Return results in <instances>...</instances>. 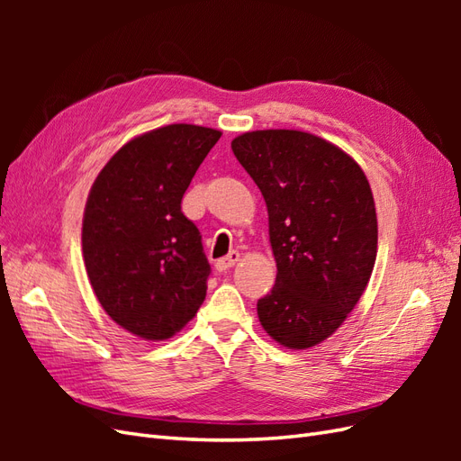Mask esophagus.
Listing matches in <instances>:
<instances>
[{
    "mask_svg": "<svg viewBox=\"0 0 461 461\" xmlns=\"http://www.w3.org/2000/svg\"><path fill=\"white\" fill-rule=\"evenodd\" d=\"M240 261V254L239 252H236V249H234V252H230L229 256H225V258H221V259H217V263H215V269L217 271H227V269H230L232 267V265H236V263H239Z\"/></svg>",
    "mask_w": 461,
    "mask_h": 461,
    "instance_id": "esophagus-1",
    "label": "esophagus"
}]
</instances>
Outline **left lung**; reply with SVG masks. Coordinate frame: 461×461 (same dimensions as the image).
Listing matches in <instances>:
<instances>
[{"label": "left lung", "mask_w": 461, "mask_h": 461, "mask_svg": "<svg viewBox=\"0 0 461 461\" xmlns=\"http://www.w3.org/2000/svg\"><path fill=\"white\" fill-rule=\"evenodd\" d=\"M269 213L276 281L258 302L273 340L305 350L329 339L369 283L376 212L361 167L303 131H254L230 142Z\"/></svg>", "instance_id": "obj_1"}]
</instances>
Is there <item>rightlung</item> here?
<instances>
[{"mask_svg":"<svg viewBox=\"0 0 461 461\" xmlns=\"http://www.w3.org/2000/svg\"><path fill=\"white\" fill-rule=\"evenodd\" d=\"M221 131L167 124L124 144L90 188L82 258L97 302L119 327L167 340L198 313L209 267L180 202Z\"/></svg>","mask_w":461,"mask_h":461,"instance_id":"1","label":"right lung"}]
</instances>
